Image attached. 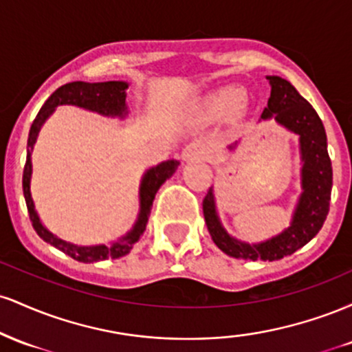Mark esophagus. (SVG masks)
Here are the masks:
<instances>
[{"mask_svg": "<svg viewBox=\"0 0 352 352\" xmlns=\"http://www.w3.org/2000/svg\"><path fill=\"white\" fill-rule=\"evenodd\" d=\"M207 157V151H205L204 145L200 144H188L187 147L184 148V152H182V159L185 160V162H188V160H200V159H205Z\"/></svg>", "mask_w": 352, "mask_h": 352, "instance_id": "obj_1", "label": "esophagus"}]
</instances>
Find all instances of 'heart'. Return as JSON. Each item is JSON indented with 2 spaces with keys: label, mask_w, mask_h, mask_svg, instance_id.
Instances as JSON below:
<instances>
[{
  "label": "heart",
  "mask_w": 352,
  "mask_h": 352,
  "mask_svg": "<svg viewBox=\"0 0 352 352\" xmlns=\"http://www.w3.org/2000/svg\"><path fill=\"white\" fill-rule=\"evenodd\" d=\"M243 100V92L235 87H225L212 94L207 100V112L215 119L227 117L240 107Z\"/></svg>",
  "instance_id": "1"
}]
</instances>
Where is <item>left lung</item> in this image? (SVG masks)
<instances>
[{
	"instance_id": "obj_1",
	"label": "left lung",
	"mask_w": 352,
	"mask_h": 352,
	"mask_svg": "<svg viewBox=\"0 0 352 352\" xmlns=\"http://www.w3.org/2000/svg\"><path fill=\"white\" fill-rule=\"evenodd\" d=\"M272 86L268 106L261 119H273L288 131L300 135L301 152V195L294 208L292 225L280 235L261 241L245 243L230 236L221 227L217 215L213 188L204 199V217L213 243L228 256L238 260L274 261L293 254L316 236L329 212L331 187H333V167L328 153L324 125L313 106L294 86L280 76H266ZM235 145H230L233 148Z\"/></svg>"
}]
</instances>
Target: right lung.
<instances>
[{
  "label": "right lung",
  "instance_id": "obj_1",
  "mask_svg": "<svg viewBox=\"0 0 352 352\" xmlns=\"http://www.w3.org/2000/svg\"><path fill=\"white\" fill-rule=\"evenodd\" d=\"M129 87L127 82L124 80H107V82H82V80H76V82L64 84L59 89H56L51 94V98L44 102L41 111L38 112L36 119L31 125L30 137H28V155L26 164H24L23 170V193L24 200H26L28 213H30V220L33 223V228L36 230L39 236L43 238L46 243L54 246V248L60 250L66 253L67 256L74 258L76 261L80 263H94V261L102 260H116V258L125 256L132 250L134 243L139 241L140 235L144 233L145 227H147L148 215L152 210V201L155 199L157 190L165 180L170 179L175 173L179 162L177 160H167V162L159 164L157 167L148 168L144 173L142 182H140L139 188V200H140V210L139 217H137L135 225L132 227L127 235L119 238L111 245H94V246H79L67 243V241L60 240L56 235L47 230L39 220L38 213L34 210L33 199H31V173H33V164H31V151H33L36 139H38L39 131H41L43 124L50 117L54 109L63 104H71V106H78L87 111L98 112V114L107 116V117H125L127 116V106H125V89Z\"/></svg>",
  "mask_w": 352,
  "mask_h": 352
}]
</instances>
